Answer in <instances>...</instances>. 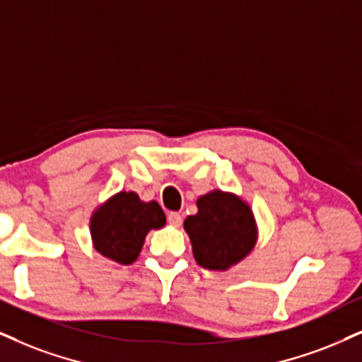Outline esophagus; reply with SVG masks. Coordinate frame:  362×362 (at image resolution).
I'll return each instance as SVG.
<instances>
[{"label":"esophagus","mask_w":362,"mask_h":362,"mask_svg":"<svg viewBox=\"0 0 362 362\" xmlns=\"http://www.w3.org/2000/svg\"><path fill=\"white\" fill-rule=\"evenodd\" d=\"M168 223L171 226H181V223H182V218H181V215L180 213H176V211H171V213H168Z\"/></svg>","instance_id":"esophagus-1"}]
</instances>
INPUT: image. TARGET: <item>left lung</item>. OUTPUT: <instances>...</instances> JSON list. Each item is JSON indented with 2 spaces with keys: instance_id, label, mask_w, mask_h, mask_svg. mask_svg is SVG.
<instances>
[{
  "instance_id": "obj_1",
  "label": "left lung",
  "mask_w": 362,
  "mask_h": 362,
  "mask_svg": "<svg viewBox=\"0 0 362 362\" xmlns=\"http://www.w3.org/2000/svg\"><path fill=\"white\" fill-rule=\"evenodd\" d=\"M198 213L185 220L194 260L208 270H228L257 243V221L240 196L213 189L199 196Z\"/></svg>"
}]
</instances>
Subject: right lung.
Listing matches in <instances>:
<instances>
[{
    "label": "right lung",
    "mask_w": 362,
    "mask_h": 362,
    "mask_svg": "<svg viewBox=\"0 0 362 362\" xmlns=\"http://www.w3.org/2000/svg\"><path fill=\"white\" fill-rule=\"evenodd\" d=\"M164 225L166 215L159 203L141 202L132 191H120L92 213V245L102 257L131 265L139 257L146 235Z\"/></svg>",
    "instance_id": "1"
}]
</instances>
